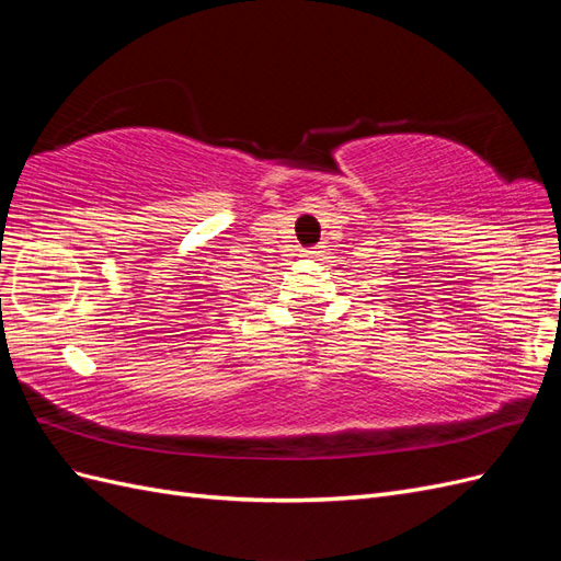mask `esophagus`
<instances>
[{"instance_id":"1","label":"esophagus","mask_w":561,"mask_h":561,"mask_svg":"<svg viewBox=\"0 0 561 561\" xmlns=\"http://www.w3.org/2000/svg\"><path fill=\"white\" fill-rule=\"evenodd\" d=\"M322 248H325V245H313V248H307V250H304V254H307V257H320V254L325 252Z\"/></svg>"}]
</instances>
